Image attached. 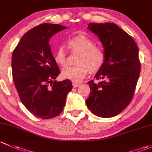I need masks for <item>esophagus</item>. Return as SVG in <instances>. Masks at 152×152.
<instances>
[{"instance_id": "obj_1", "label": "esophagus", "mask_w": 152, "mask_h": 152, "mask_svg": "<svg viewBox=\"0 0 152 152\" xmlns=\"http://www.w3.org/2000/svg\"><path fill=\"white\" fill-rule=\"evenodd\" d=\"M80 85V83H72V86L74 88L78 87Z\"/></svg>"}]
</instances>
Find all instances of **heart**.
<instances>
[{
	"label": "heart",
	"instance_id": "b5f03b06",
	"mask_svg": "<svg viewBox=\"0 0 152 152\" xmlns=\"http://www.w3.org/2000/svg\"><path fill=\"white\" fill-rule=\"evenodd\" d=\"M69 48L73 53H78L75 66L65 68L62 77L73 81H80L88 73L97 72L105 61V53L101 47L95 45V42L87 34H80L68 42ZM56 64L61 66L67 65L66 53L62 47L56 50L54 55Z\"/></svg>",
	"mask_w": 152,
	"mask_h": 152
}]
</instances>
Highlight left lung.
Returning a JSON list of instances; mask_svg holds the SVG:
<instances>
[{
	"label": "left lung",
	"instance_id": "8db88e82",
	"mask_svg": "<svg viewBox=\"0 0 152 152\" xmlns=\"http://www.w3.org/2000/svg\"><path fill=\"white\" fill-rule=\"evenodd\" d=\"M88 28L99 37L105 61L88 84L90 95L86 100L92 113L102 118L118 115L129 104L140 73L138 48L131 36L115 24L89 23Z\"/></svg>",
	"mask_w": 152,
	"mask_h": 152
}]
</instances>
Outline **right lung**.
Segmentation results:
<instances>
[{
  "label": "right lung",
  "instance_id": "right-lung-1",
  "mask_svg": "<svg viewBox=\"0 0 152 152\" xmlns=\"http://www.w3.org/2000/svg\"><path fill=\"white\" fill-rule=\"evenodd\" d=\"M66 28L59 24L39 25L24 34L12 53V77L20 100L33 115L43 119L63 111L72 88L69 80H56L61 71L49 45L50 38Z\"/></svg>",
  "mask_w": 152,
  "mask_h": 152
}]
</instances>
